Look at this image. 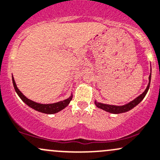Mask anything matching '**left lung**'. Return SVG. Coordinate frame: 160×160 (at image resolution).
<instances>
[{
    "mask_svg": "<svg viewBox=\"0 0 160 160\" xmlns=\"http://www.w3.org/2000/svg\"><path fill=\"white\" fill-rule=\"evenodd\" d=\"M150 80H151V73L149 77V83H148L147 89L145 90V91L143 92L142 94L137 97V98L134 99L133 100H132L131 102H128L127 104L122 106H115V105H109V104H105V103H101V102H97V100H95V105L97 106L98 108L102 109V110L107 111V112H111V113L114 114H118V113H122V112H127V111L132 110V108L138 105L145 97V96L147 95L148 90H149V86H150Z\"/></svg>",
    "mask_w": 160,
    "mask_h": 160,
    "instance_id": "obj_1",
    "label": "left lung"
}]
</instances>
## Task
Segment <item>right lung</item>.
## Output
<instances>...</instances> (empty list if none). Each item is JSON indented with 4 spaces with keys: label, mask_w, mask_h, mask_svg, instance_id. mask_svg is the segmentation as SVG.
Listing matches in <instances>:
<instances>
[{
    "label": "right lung",
    "mask_w": 160,
    "mask_h": 160,
    "mask_svg": "<svg viewBox=\"0 0 160 160\" xmlns=\"http://www.w3.org/2000/svg\"><path fill=\"white\" fill-rule=\"evenodd\" d=\"M12 81H13V85L14 87V90L16 91V93H18V95L19 96L20 98L23 100V102H24L28 107H31L33 110L38 111V112H43V113H47V114H53L57 113V112H60V110H63L65 107H67L68 106V104L70 103V102L71 101L72 97L73 95L71 94L69 98L66 99V100H63V101H60L58 102H54V103H50V104H42V103H38L33 100H29L28 98H27L23 94L21 93L19 90V89L17 87L16 83L14 81V79L12 77Z\"/></svg>",
    "instance_id": "add662e5"
}]
</instances>
